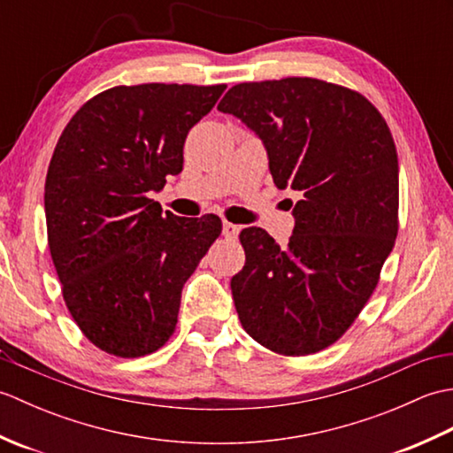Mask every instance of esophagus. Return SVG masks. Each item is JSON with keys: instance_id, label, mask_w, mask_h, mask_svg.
Instances as JSON below:
<instances>
[{"instance_id": "1", "label": "esophagus", "mask_w": 453, "mask_h": 453, "mask_svg": "<svg viewBox=\"0 0 453 453\" xmlns=\"http://www.w3.org/2000/svg\"><path fill=\"white\" fill-rule=\"evenodd\" d=\"M239 226L232 224V221H224V226H221V234H224V237L227 239H235L239 235Z\"/></svg>"}]
</instances>
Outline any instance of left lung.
I'll use <instances>...</instances> for the list:
<instances>
[{
    "mask_svg": "<svg viewBox=\"0 0 453 453\" xmlns=\"http://www.w3.org/2000/svg\"><path fill=\"white\" fill-rule=\"evenodd\" d=\"M218 111L263 140L278 188L303 195L286 247L261 227L239 235V321L276 354L319 352L360 315L395 245L399 163L388 122L358 91L313 78L237 83Z\"/></svg>",
    "mask_w": 453,
    "mask_h": 453,
    "instance_id": "left-lung-1",
    "label": "left lung"
}]
</instances>
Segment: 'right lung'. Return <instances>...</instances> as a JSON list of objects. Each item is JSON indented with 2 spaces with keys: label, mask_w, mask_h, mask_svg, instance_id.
<instances>
[{
  "label": "right lung",
  "mask_w": 453,
  "mask_h": 453,
  "mask_svg": "<svg viewBox=\"0 0 453 453\" xmlns=\"http://www.w3.org/2000/svg\"><path fill=\"white\" fill-rule=\"evenodd\" d=\"M226 85L142 83L95 95L67 122L44 185L64 302L97 349L138 358L175 333L182 286L221 219L165 211L148 192L182 171L188 130Z\"/></svg>",
  "instance_id": "obj_1"
}]
</instances>
